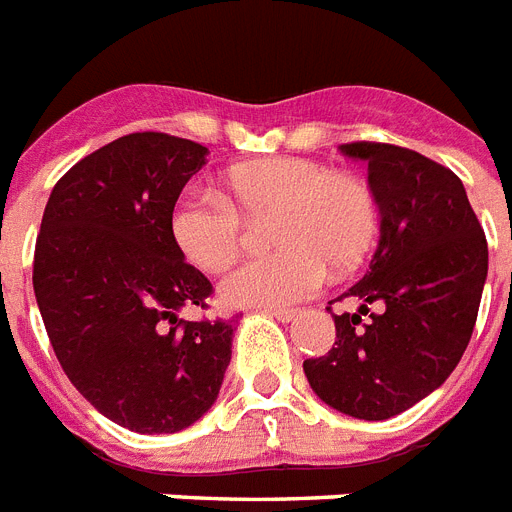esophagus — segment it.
Listing matches in <instances>:
<instances>
[{
	"mask_svg": "<svg viewBox=\"0 0 512 512\" xmlns=\"http://www.w3.org/2000/svg\"><path fill=\"white\" fill-rule=\"evenodd\" d=\"M266 314L280 319V322H293L295 316H298V308H266Z\"/></svg>",
	"mask_w": 512,
	"mask_h": 512,
	"instance_id": "esophagus-1",
	"label": "esophagus"
}]
</instances>
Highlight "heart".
<instances>
[{"label":"heart","mask_w":512,"mask_h":512,"mask_svg":"<svg viewBox=\"0 0 512 512\" xmlns=\"http://www.w3.org/2000/svg\"><path fill=\"white\" fill-rule=\"evenodd\" d=\"M277 251L225 274L219 293L232 306L277 308L314 295L327 266L348 272L377 235V201L363 180L301 156H274L232 167L225 196L188 190L172 209V238L204 272L225 269L240 251L248 219L272 217Z\"/></svg>","instance_id":"b5f03b06"}]
</instances>
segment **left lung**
<instances>
[{
	"instance_id": "8db88e82",
	"label": "left lung",
	"mask_w": 512,
	"mask_h": 512,
	"mask_svg": "<svg viewBox=\"0 0 512 512\" xmlns=\"http://www.w3.org/2000/svg\"><path fill=\"white\" fill-rule=\"evenodd\" d=\"M340 151L369 162L379 246L363 280L342 295L361 301L358 314H335V348L306 358L303 371L335 411L384 421L458 366L487 280V238L453 170L392 143L353 141Z\"/></svg>"
}]
</instances>
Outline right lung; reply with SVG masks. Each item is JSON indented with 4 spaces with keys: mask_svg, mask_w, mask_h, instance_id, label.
<instances>
[{
    "mask_svg": "<svg viewBox=\"0 0 512 512\" xmlns=\"http://www.w3.org/2000/svg\"><path fill=\"white\" fill-rule=\"evenodd\" d=\"M209 149L130 133L83 156L54 185L33 253V290L54 356L96 411L141 434H172L217 400L235 319L209 308L211 282L172 238L180 190Z\"/></svg>",
    "mask_w": 512,
    "mask_h": 512,
    "instance_id": "add662e5",
    "label": "right lung"
}]
</instances>
